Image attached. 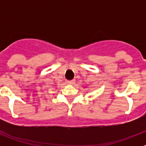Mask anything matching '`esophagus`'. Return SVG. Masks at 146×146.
Returning <instances> with one entry per match:
<instances>
[{
	"label": "esophagus",
	"mask_w": 146,
	"mask_h": 146,
	"mask_svg": "<svg viewBox=\"0 0 146 146\" xmlns=\"http://www.w3.org/2000/svg\"><path fill=\"white\" fill-rule=\"evenodd\" d=\"M74 82H75V80H68L67 81V83L69 85H72V84H74Z\"/></svg>",
	"instance_id": "esophagus-1"
}]
</instances>
